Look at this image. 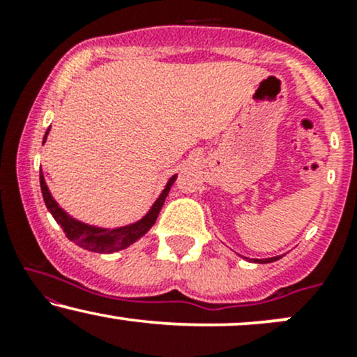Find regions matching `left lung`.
I'll use <instances>...</instances> for the list:
<instances>
[{"label":"left lung","instance_id":"1","mask_svg":"<svg viewBox=\"0 0 357 357\" xmlns=\"http://www.w3.org/2000/svg\"><path fill=\"white\" fill-rule=\"evenodd\" d=\"M278 258H282V257L278 255V257H272V258H253V261H255V264H272V261H277Z\"/></svg>","mask_w":357,"mask_h":357}]
</instances>
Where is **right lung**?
<instances>
[{
  "label": "right lung",
  "mask_w": 357,
  "mask_h": 357,
  "mask_svg": "<svg viewBox=\"0 0 357 357\" xmlns=\"http://www.w3.org/2000/svg\"><path fill=\"white\" fill-rule=\"evenodd\" d=\"M48 132H50V127H48L47 132H45L43 144L47 142ZM174 179L176 174L167 179L165 190L161 191V195L158 196V199L153 203V206L149 208V211H147L141 220L134 221V223L130 225H124V227L104 228L97 227V225L84 223V221L68 215V213L55 202L50 190H48L47 181H45L43 171L40 169V188H42L43 202L47 204V210L52 213V216L55 218L56 223L60 225L61 230H63L68 240L73 241L75 245H79L82 248L89 250V252L96 253H116L119 250L130 247V245L136 243L141 236H144L146 233L151 230V227L155 223V220H158L159 211H161L162 204L166 202V196L167 192H169L171 186H173Z\"/></svg>",
  "instance_id": "1"
}]
</instances>
